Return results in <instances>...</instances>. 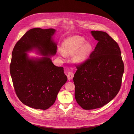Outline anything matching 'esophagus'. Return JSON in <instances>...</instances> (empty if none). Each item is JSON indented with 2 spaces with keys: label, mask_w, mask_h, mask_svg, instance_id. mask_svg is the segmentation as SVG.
I'll return each mask as SVG.
<instances>
[{
  "label": "esophagus",
  "mask_w": 134,
  "mask_h": 134,
  "mask_svg": "<svg viewBox=\"0 0 134 134\" xmlns=\"http://www.w3.org/2000/svg\"><path fill=\"white\" fill-rule=\"evenodd\" d=\"M67 77H68V79H69V80L72 79L74 77V73L73 72H69L68 75H67Z\"/></svg>",
  "instance_id": "34e87169"
}]
</instances>
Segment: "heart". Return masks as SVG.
I'll return each instance as SVG.
<instances>
[{
  "mask_svg": "<svg viewBox=\"0 0 134 134\" xmlns=\"http://www.w3.org/2000/svg\"><path fill=\"white\" fill-rule=\"evenodd\" d=\"M85 41L83 38L77 36L66 39L61 47L63 55H70L74 53L73 57L74 61L77 63L83 62L92 49V46L90 43H84Z\"/></svg>",
  "mask_w": 134,
  "mask_h": 134,
  "instance_id": "b5f03b06",
  "label": "heart"
}]
</instances>
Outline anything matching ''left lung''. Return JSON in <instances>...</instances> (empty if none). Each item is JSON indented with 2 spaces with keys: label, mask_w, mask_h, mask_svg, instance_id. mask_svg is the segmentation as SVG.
Segmentation results:
<instances>
[{
  "label": "left lung",
  "mask_w": 134,
  "mask_h": 134,
  "mask_svg": "<svg viewBox=\"0 0 134 134\" xmlns=\"http://www.w3.org/2000/svg\"><path fill=\"white\" fill-rule=\"evenodd\" d=\"M91 33L98 43L89 58L76 65L73 78L77 103L86 110L102 107L117 95L124 70L118 43L105 32Z\"/></svg>",
  "instance_id": "obj_1"
}]
</instances>
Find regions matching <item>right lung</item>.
<instances>
[{"label": "right lung", "instance_id": "add662e5", "mask_svg": "<svg viewBox=\"0 0 134 134\" xmlns=\"http://www.w3.org/2000/svg\"><path fill=\"white\" fill-rule=\"evenodd\" d=\"M56 30L33 28L28 31L15 44L10 65L15 93L25 105L46 110L52 106L68 78L63 68L56 66L51 58L57 53V44L52 39ZM37 49L43 55L29 58L27 52Z\"/></svg>", "mask_w": 134, "mask_h": 134}]
</instances>
